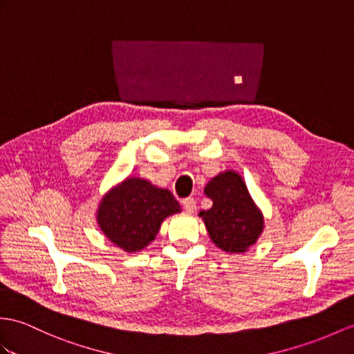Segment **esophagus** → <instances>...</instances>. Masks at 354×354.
I'll use <instances>...</instances> for the list:
<instances>
[{"mask_svg": "<svg viewBox=\"0 0 354 354\" xmlns=\"http://www.w3.org/2000/svg\"><path fill=\"white\" fill-rule=\"evenodd\" d=\"M183 207L187 213H194L196 210V201L194 198H186V200H183Z\"/></svg>", "mask_w": 354, "mask_h": 354, "instance_id": "1", "label": "esophagus"}]
</instances>
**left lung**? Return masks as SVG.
Instances as JSON below:
<instances>
[{
  "label": "left lung",
  "instance_id": "8db88e82",
  "mask_svg": "<svg viewBox=\"0 0 354 354\" xmlns=\"http://www.w3.org/2000/svg\"><path fill=\"white\" fill-rule=\"evenodd\" d=\"M204 194L213 201L209 210L200 212L212 242L230 254L246 252L263 232L264 218L243 178L231 169L221 172L207 183Z\"/></svg>",
  "mask_w": 354,
  "mask_h": 354
}]
</instances>
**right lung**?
<instances>
[{"label":"right lung","mask_w":354,"mask_h":354,"mask_svg":"<svg viewBox=\"0 0 354 354\" xmlns=\"http://www.w3.org/2000/svg\"><path fill=\"white\" fill-rule=\"evenodd\" d=\"M180 212L168 189L127 177L100 200L97 223L112 243L126 252H138L153 242L163 219Z\"/></svg>","instance_id":"right-lung-1"}]
</instances>
